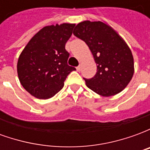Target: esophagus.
Instances as JSON below:
<instances>
[{"mask_svg":"<svg viewBox=\"0 0 150 150\" xmlns=\"http://www.w3.org/2000/svg\"><path fill=\"white\" fill-rule=\"evenodd\" d=\"M76 70H77V71H80V70H81V67H80V66H79L76 67Z\"/></svg>","mask_w":150,"mask_h":150,"instance_id":"1","label":"esophagus"}]
</instances>
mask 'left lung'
Masks as SVG:
<instances>
[{"instance_id":"left-lung-1","label":"left lung","mask_w":150,"mask_h":150,"mask_svg":"<svg viewBox=\"0 0 150 150\" xmlns=\"http://www.w3.org/2000/svg\"><path fill=\"white\" fill-rule=\"evenodd\" d=\"M73 34L88 45L97 66L94 77L84 79L88 88L105 97L123 91L134 73L132 51L125 41L102 21H82Z\"/></svg>"}]
</instances>
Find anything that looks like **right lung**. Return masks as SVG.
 <instances>
[{
	"instance_id": "add662e5",
	"label": "right lung",
	"mask_w": 150,
	"mask_h": 150,
	"mask_svg": "<svg viewBox=\"0 0 150 150\" xmlns=\"http://www.w3.org/2000/svg\"><path fill=\"white\" fill-rule=\"evenodd\" d=\"M75 24L47 25L27 43L18 58V75L21 84L34 97H53L64 86L67 75L75 68L67 64L66 42Z\"/></svg>"
}]
</instances>
